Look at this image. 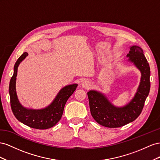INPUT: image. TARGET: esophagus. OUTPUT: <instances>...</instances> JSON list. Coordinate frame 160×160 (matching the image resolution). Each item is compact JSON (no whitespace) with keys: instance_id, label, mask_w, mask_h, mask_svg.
<instances>
[{"instance_id":"34e87169","label":"esophagus","mask_w":160,"mask_h":160,"mask_svg":"<svg viewBox=\"0 0 160 160\" xmlns=\"http://www.w3.org/2000/svg\"><path fill=\"white\" fill-rule=\"evenodd\" d=\"M82 87L86 89H89L91 87V82L88 80H85L83 81L82 83Z\"/></svg>"}]
</instances>
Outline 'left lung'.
<instances>
[{"instance_id": "1", "label": "left lung", "mask_w": 160, "mask_h": 160, "mask_svg": "<svg viewBox=\"0 0 160 160\" xmlns=\"http://www.w3.org/2000/svg\"><path fill=\"white\" fill-rule=\"evenodd\" d=\"M141 71V78L138 92L131 101L123 107H115L105 96L95 90L87 92L90 112L98 124L109 128L122 127L133 122L143 110L146 98L150 90V68L142 49L133 45L127 55Z\"/></svg>"}]
</instances>
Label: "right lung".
Here are the masks:
<instances>
[{"instance_id": "add662e5", "label": "right lung", "mask_w": 160, "mask_h": 160, "mask_svg": "<svg viewBox=\"0 0 160 160\" xmlns=\"http://www.w3.org/2000/svg\"><path fill=\"white\" fill-rule=\"evenodd\" d=\"M28 53L24 52L19 58L14 66V73L9 84V94L12 111L18 121L29 127L37 129H47L56 125L61 119L63 108L68 99L74 93L78 84L68 85L58 93L53 102L48 107L34 110L22 107L17 98L15 84L17 75V68L19 63L24 60Z\"/></svg>"}]
</instances>
